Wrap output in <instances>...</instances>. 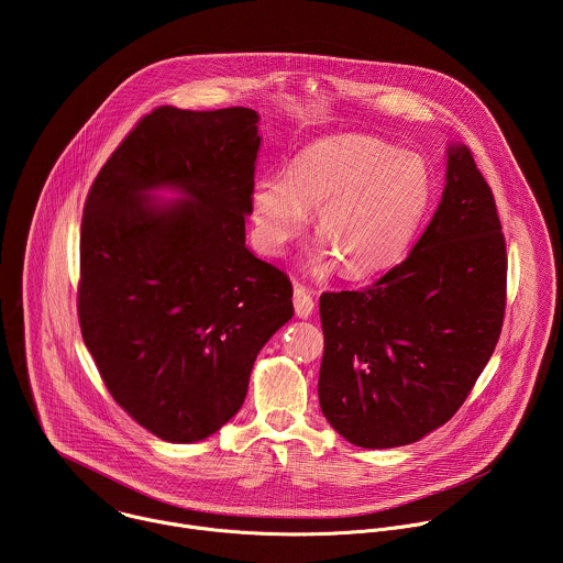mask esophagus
<instances>
[{
    "label": "esophagus",
    "mask_w": 563,
    "mask_h": 563,
    "mask_svg": "<svg viewBox=\"0 0 563 563\" xmlns=\"http://www.w3.org/2000/svg\"><path fill=\"white\" fill-rule=\"evenodd\" d=\"M294 309H296V313L300 318H307L313 311V296H311V291L307 287L298 285V283L294 285Z\"/></svg>",
    "instance_id": "obj_1"
}]
</instances>
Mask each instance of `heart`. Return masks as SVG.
Returning <instances> with one entry per match:
<instances>
[{
  "mask_svg": "<svg viewBox=\"0 0 563 563\" xmlns=\"http://www.w3.org/2000/svg\"><path fill=\"white\" fill-rule=\"evenodd\" d=\"M423 157L367 135H341L305 148L289 176H265L252 191V231L265 254H280L313 211L323 250L318 267L339 263L347 278L391 269L432 202Z\"/></svg>",
  "mask_w": 563,
  "mask_h": 563,
  "instance_id": "heart-1",
  "label": "heart"
}]
</instances>
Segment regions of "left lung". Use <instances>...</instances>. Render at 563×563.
<instances>
[{
  "label": "left lung",
  "instance_id": "obj_1",
  "mask_svg": "<svg viewBox=\"0 0 563 563\" xmlns=\"http://www.w3.org/2000/svg\"><path fill=\"white\" fill-rule=\"evenodd\" d=\"M445 180L404 263L320 296V410L358 448L408 445L448 423L504 328L508 254L493 189L463 144L450 146Z\"/></svg>",
  "mask_w": 563,
  "mask_h": 563
}]
</instances>
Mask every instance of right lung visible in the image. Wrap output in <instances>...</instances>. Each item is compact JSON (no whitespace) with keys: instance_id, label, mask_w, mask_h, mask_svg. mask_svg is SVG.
<instances>
[{"instance_id":"right-lung-1","label":"right lung","mask_w":563,"mask_h":563,"mask_svg":"<svg viewBox=\"0 0 563 563\" xmlns=\"http://www.w3.org/2000/svg\"><path fill=\"white\" fill-rule=\"evenodd\" d=\"M258 113L157 107L93 180L79 233L77 316L115 404L169 443L220 430L263 345L294 316L285 272L245 247ZM176 186L188 200L155 206Z\"/></svg>"}]
</instances>
